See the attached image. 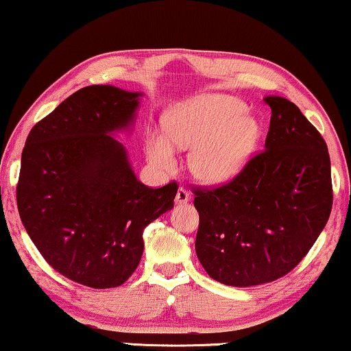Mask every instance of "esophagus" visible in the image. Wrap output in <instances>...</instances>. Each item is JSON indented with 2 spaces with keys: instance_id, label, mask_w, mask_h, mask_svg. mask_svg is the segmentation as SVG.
Here are the masks:
<instances>
[{
  "instance_id": "1",
  "label": "esophagus",
  "mask_w": 351,
  "mask_h": 351,
  "mask_svg": "<svg viewBox=\"0 0 351 351\" xmlns=\"http://www.w3.org/2000/svg\"><path fill=\"white\" fill-rule=\"evenodd\" d=\"M190 200V192L187 189L179 187L177 190V195H176V203H187Z\"/></svg>"
}]
</instances>
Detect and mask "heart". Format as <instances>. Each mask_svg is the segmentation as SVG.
Here are the masks:
<instances>
[{"mask_svg": "<svg viewBox=\"0 0 351 351\" xmlns=\"http://www.w3.org/2000/svg\"><path fill=\"white\" fill-rule=\"evenodd\" d=\"M166 134L151 133L148 156L156 167L172 169L176 153L192 149L190 169L203 182H224L241 171L261 138V125L231 96H205L169 112Z\"/></svg>", "mask_w": 351, "mask_h": 351, "instance_id": "heart-1", "label": "heart"}]
</instances>
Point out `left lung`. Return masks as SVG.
<instances>
[{
  "instance_id": "1",
  "label": "left lung",
  "mask_w": 351,
  "mask_h": 351,
  "mask_svg": "<svg viewBox=\"0 0 351 351\" xmlns=\"http://www.w3.org/2000/svg\"><path fill=\"white\" fill-rule=\"evenodd\" d=\"M271 109L265 149L218 187H193L200 216L195 250L211 278L229 287L270 283L295 268L332 211L330 156L296 104Z\"/></svg>"
}]
</instances>
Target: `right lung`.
Instances as JSON below:
<instances>
[{
  "label": "right lung",
  "instance_id": "add662e5",
  "mask_svg": "<svg viewBox=\"0 0 351 351\" xmlns=\"http://www.w3.org/2000/svg\"><path fill=\"white\" fill-rule=\"evenodd\" d=\"M140 93L86 86L30 130L16 187L25 231L47 263L89 288L123 285L140 263L143 231L174 206L176 180H136L109 133L128 127Z\"/></svg>",
  "mask_w": 351,
  "mask_h": 351
}]
</instances>
